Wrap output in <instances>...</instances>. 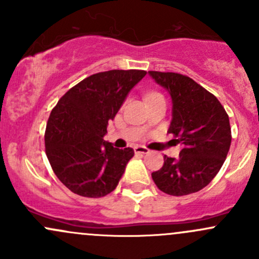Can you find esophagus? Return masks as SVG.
<instances>
[{"label":"esophagus","mask_w":259,"mask_h":259,"mask_svg":"<svg viewBox=\"0 0 259 259\" xmlns=\"http://www.w3.org/2000/svg\"><path fill=\"white\" fill-rule=\"evenodd\" d=\"M134 151L137 154H148L149 153V149H146L145 146H135Z\"/></svg>","instance_id":"obj_1"}]
</instances>
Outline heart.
<instances>
[{
  "instance_id": "obj_1",
  "label": "heart",
  "mask_w": 259,
  "mask_h": 259,
  "mask_svg": "<svg viewBox=\"0 0 259 259\" xmlns=\"http://www.w3.org/2000/svg\"><path fill=\"white\" fill-rule=\"evenodd\" d=\"M150 95H154V94H150ZM150 95H148V96H150Z\"/></svg>"
}]
</instances>
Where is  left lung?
<instances>
[{"label":"left lung","instance_id":"left-lung-1","mask_svg":"<svg viewBox=\"0 0 259 259\" xmlns=\"http://www.w3.org/2000/svg\"><path fill=\"white\" fill-rule=\"evenodd\" d=\"M149 75L170 95L173 117L168 133L183 146L179 158L164 156V165L151 178L166 194L199 192L217 176L229 151L228 114L213 94L190 77L160 71Z\"/></svg>","mask_w":259,"mask_h":259}]
</instances>
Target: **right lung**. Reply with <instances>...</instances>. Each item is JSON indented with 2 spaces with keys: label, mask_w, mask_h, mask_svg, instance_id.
I'll return each instance as SVG.
<instances>
[{
  "label": "right lung",
  "mask_w": 259,
  "mask_h": 259,
  "mask_svg": "<svg viewBox=\"0 0 259 259\" xmlns=\"http://www.w3.org/2000/svg\"><path fill=\"white\" fill-rule=\"evenodd\" d=\"M144 70H110L80 81L59 100L48 120L46 155L60 182L88 198L109 194L119 184L132 148L117 149L104 140L127 94Z\"/></svg>",
  "instance_id": "add662e5"
}]
</instances>
